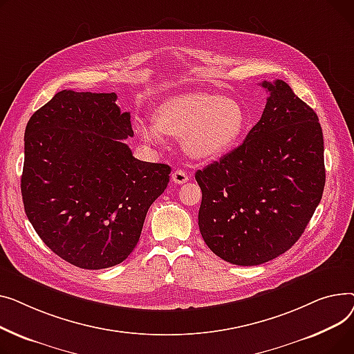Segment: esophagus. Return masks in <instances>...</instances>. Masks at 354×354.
Segmentation results:
<instances>
[{
  "label": "esophagus",
  "mask_w": 354,
  "mask_h": 354,
  "mask_svg": "<svg viewBox=\"0 0 354 354\" xmlns=\"http://www.w3.org/2000/svg\"><path fill=\"white\" fill-rule=\"evenodd\" d=\"M171 181L174 184H184V183L189 181V176H187V173L184 170H176L171 174Z\"/></svg>",
  "instance_id": "34e87169"
}]
</instances>
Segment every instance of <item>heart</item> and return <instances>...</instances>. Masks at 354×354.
I'll return each mask as SVG.
<instances>
[{
	"label": "heart",
	"mask_w": 354,
	"mask_h": 354,
	"mask_svg": "<svg viewBox=\"0 0 354 354\" xmlns=\"http://www.w3.org/2000/svg\"><path fill=\"white\" fill-rule=\"evenodd\" d=\"M245 129L240 104L216 94H187L165 101L157 121H140L138 131L150 144L162 136L184 138V149L198 160H212L233 149Z\"/></svg>",
	"instance_id": "1"
}]
</instances>
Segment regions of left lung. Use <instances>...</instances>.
I'll use <instances>...</instances> for the list:
<instances>
[{
    "label": "left lung",
    "mask_w": 354,
    "mask_h": 354,
    "mask_svg": "<svg viewBox=\"0 0 354 354\" xmlns=\"http://www.w3.org/2000/svg\"><path fill=\"white\" fill-rule=\"evenodd\" d=\"M261 87L268 91L266 109L243 144L196 173L203 240L237 266L286 253L316 212L326 183L317 114L281 80Z\"/></svg>",
    "instance_id": "1"
}]
</instances>
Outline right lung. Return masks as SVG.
<instances>
[{
	"instance_id": "right-lung-1",
	"label": "right lung",
	"mask_w": 354,
	"mask_h": 354,
	"mask_svg": "<svg viewBox=\"0 0 354 354\" xmlns=\"http://www.w3.org/2000/svg\"><path fill=\"white\" fill-rule=\"evenodd\" d=\"M115 100V93L62 90L26 127V214L47 247L80 268L126 260L170 180V165L133 157L124 142L134 136L130 113Z\"/></svg>"
}]
</instances>
